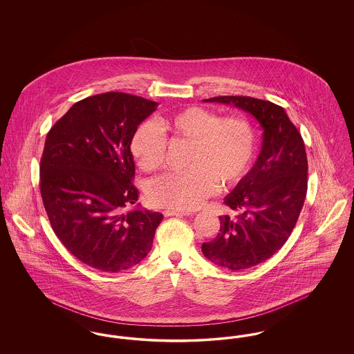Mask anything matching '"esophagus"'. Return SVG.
Here are the masks:
<instances>
[{
	"instance_id": "34e87169",
	"label": "esophagus",
	"mask_w": 354,
	"mask_h": 354,
	"mask_svg": "<svg viewBox=\"0 0 354 354\" xmlns=\"http://www.w3.org/2000/svg\"><path fill=\"white\" fill-rule=\"evenodd\" d=\"M163 215H165V216H188V215H192V214H191V212H188V211L165 209V211H163Z\"/></svg>"
}]
</instances>
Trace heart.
I'll use <instances>...</instances> for the list:
<instances>
[{
	"label": "heart",
	"instance_id": "obj_1",
	"mask_svg": "<svg viewBox=\"0 0 354 354\" xmlns=\"http://www.w3.org/2000/svg\"><path fill=\"white\" fill-rule=\"evenodd\" d=\"M191 142L185 172H169L153 179L147 195L153 205L189 211L211 196L216 188L239 183L251 167L256 135L241 117H220L203 107H188L159 124L142 122L131 139V152L143 171L160 169L166 160L167 135Z\"/></svg>",
	"mask_w": 354,
	"mask_h": 354
}]
</instances>
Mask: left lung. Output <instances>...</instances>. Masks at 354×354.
Here are the masks:
<instances>
[{
  "instance_id": "left-lung-1",
  "label": "left lung",
  "mask_w": 354,
  "mask_h": 354,
  "mask_svg": "<svg viewBox=\"0 0 354 354\" xmlns=\"http://www.w3.org/2000/svg\"><path fill=\"white\" fill-rule=\"evenodd\" d=\"M204 102L234 104L263 127V146L251 171L225 196L235 216H219V234L203 243V254L231 270L268 260L292 234L308 188V159L301 134L284 109L252 97L223 95Z\"/></svg>"
}]
</instances>
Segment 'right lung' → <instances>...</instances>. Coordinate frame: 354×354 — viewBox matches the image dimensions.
I'll list each match as a JSON object with an SVG mask.
<instances>
[{
  "mask_svg": "<svg viewBox=\"0 0 354 354\" xmlns=\"http://www.w3.org/2000/svg\"><path fill=\"white\" fill-rule=\"evenodd\" d=\"M156 106L117 91L87 97L46 136L39 188L51 228L68 252L95 270H129L151 251L163 215L122 211L139 195L131 139Z\"/></svg>",
  "mask_w": 354,
  "mask_h": 354,
  "instance_id": "1",
  "label": "right lung"
}]
</instances>
